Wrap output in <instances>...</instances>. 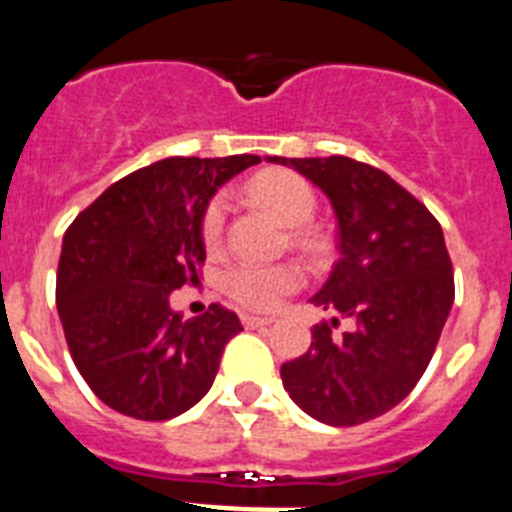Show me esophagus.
I'll return each instance as SVG.
<instances>
[{
  "mask_svg": "<svg viewBox=\"0 0 512 512\" xmlns=\"http://www.w3.org/2000/svg\"><path fill=\"white\" fill-rule=\"evenodd\" d=\"M241 323L246 325V328H266V325H271V318H259V315H248V312H243Z\"/></svg>",
  "mask_w": 512,
  "mask_h": 512,
  "instance_id": "esophagus-1",
  "label": "esophagus"
}]
</instances>
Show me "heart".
Returning a JSON list of instances; mask_svg holds the SVG:
<instances>
[{
  "label": "heart",
  "instance_id": "1",
  "mask_svg": "<svg viewBox=\"0 0 512 512\" xmlns=\"http://www.w3.org/2000/svg\"><path fill=\"white\" fill-rule=\"evenodd\" d=\"M243 194L256 205L269 212L292 228V243L307 253L310 259L320 261L328 251L325 238L310 220L318 210V194L295 171L271 169L251 176L243 187ZM200 243L207 256H220L225 248V205L223 200H210L200 215ZM307 282V274L297 261L282 264H251L241 261L220 274L217 284L230 302L248 312H277L292 295H297Z\"/></svg>",
  "mask_w": 512,
  "mask_h": 512
}]
</instances>
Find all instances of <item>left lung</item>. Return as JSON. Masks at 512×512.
<instances>
[{
    "mask_svg": "<svg viewBox=\"0 0 512 512\" xmlns=\"http://www.w3.org/2000/svg\"><path fill=\"white\" fill-rule=\"evenodd\" d=\"M269 161L328 194L341 238V259L312 297L333 318L312 328L307 354L282 364L284 390L336 428L379 418L423 377L454 305L441 225L390 174L354 158Z\"/></svg>",
    "mask_w": 512,
    "mask_h": 512,
    "instance_id": "obj_1",
    "label": "left lung"
}]
</instances>
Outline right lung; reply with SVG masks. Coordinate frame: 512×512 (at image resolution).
Segmentation results:
<instances>
[{"instance_id":"add662e5","label":"right lung","mask_w":512,"mask_h":512,"mask_svg":"<svg viewBox=\"0 0 512 512\" xmlns=\"http://www.w3.org/2000/svg\"><path fill=\"white\" fill-rule=\"evenodd\" d=\"M259 156L164 158L122 176L63 235L56 302L71 359L94 395L138 420H169L207 395L243 330L212 302L182 320L169 297L200 282V215Z\"/></svg>"}]
</instances>
